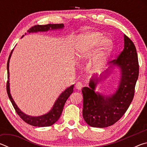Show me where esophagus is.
Listing matches in <instances>:
<instances>
[{
	"mask_svg": "<svg viewBox=\"0 0 147 147\" xmlns=\"http://www.w3.org/2000/svg\"><path fill=\"white\" fill-rule=\"evenodd\" d=\"M75 86H76V88L77 89H78V90H80V89H82V88H83L84 84H83L82 82H78L76 84Z\"/></svg>",
	"mask_w": 147,
	"mask_h": 147,
	"instance_id": "34e87169",
	"label": "esophagus"
}]
</instances>
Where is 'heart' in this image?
I'll return each instance as SVG.
<instances>
[{
  "label": "heart",
  "instance_id": "1",
  "mask_svg": "<svg viewBox=\"0 0 147 147\" xmlns=\"http://www.w3.org/2000/svg\"><path fill=\"white\" fill-rule=\"evenodd\" d=\"M100 44V48L94 59V65L99 68L102 65L108 58L112 48V42L109 39H104L100 32H88L82 36L78 45V53L80 55L87 56L91 54L93 50Z\"/></svg>",
  "mask_w": 147,
  "mask_h": 147
}]
</instances>
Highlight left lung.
Masks as SVG:
<instances>
[{
    "label": "left lung",
    "instance_id": "8db88e82",
    "mask_svg": "<svg viewBox=\"0 0 147 147\" xmlns=\"http://www.w3.org/2000/svg\"><path fill=\"white\" fill-rule=\"evenodd\" d=\"M124 47L117 58L110 61L121 69L117 90L112 95L102 96L94 91L98 78L93 77L89 87L82 89L84 97L83 117L89 126L105 128L111 126L126 113L132 101L139 76V62L136 47L124 34ZM100 77L99 80H101Z\"/></svg>",
    "mask_w": 147,
    "mask_h": 147
}]
</instances>
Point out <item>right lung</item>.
<instances>
[{
  "label": "right lung",
  "instance_id": "1",
  "mask_svg": "<svg viewBox=\"0 0 147 147\" xmlns=\"http://www.w3.org/2000/svg\"><path fill=\"white\" fill-rule=\"evenodd\" d=\"M63 27V24H45V25H39V24H37V25H34L32 26L30 28L28 32L29 33L30 32H43V31H47L50 29H58V28H62ZM24 35L22 37H23ZM12 50L10 54H9L8 63H7V70H8V78H9V59H10V56L11 55ZM9 80L7 81L6 84V90L7 93H8V97L10 100L11 102L13 105L15 110L18 114V115L21 117L23 120L27 124H30L32 126H38V127H45V126H49L53 125L58 120L59 117L61 116V114L63 111V107L65 105V103L67 100L69 96L73 93V87L74 86H71L69 87V88L65 89V91L62 93L58 98L57 99L55 104L53 106V108H52L51 111H49L48 113L45 114L40 117H31L29 115H27L26 114L22 112L18 108V107L15 103L13 98H12L10 93H9Z\"/></svg>",
  "mask_w": 147,
  "mask_h": 147
}]
</instances>
